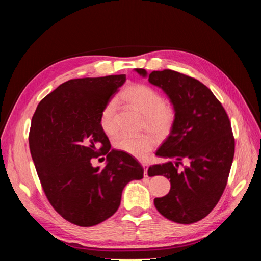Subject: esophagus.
Here are the masks:
<instances>
[{
	"label": "esophagus",
	"instance_id": "obj_1",
	"mask_svg": "<svg viewBox=\"0 0 261 261\" xmlns=\"http://www.w3.org/2000/svg\"><path fill=\"white\" fill-rule=\"evenodd\" d=\"M141 165L145 168V177H148V163L147 162H141Z\"/></svg>",
	"mask_w": 261,
	"mask_h": 261
}]
</instances>
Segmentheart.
Masks as SVG:
<instances>
[{"label":"heart","instance_id":"b5f03b06","mask_svg":"<svg viewBox=\"0 0 261 261\" xmlns=\"http://www.w3.org/2000/svg\"><path fill=\"white\" fill-rule=\"evenodd\" d=\"M118 100L144 115L143 129H148L158 137H167L174 128L177 110L172 102L165 101L153 87L143 83L130 84L118 94ZM99 122L102 130L108 136L116 135L118 132L117 105L114 100L109 101L102 109ZM156 144L158 140L152 134L140 136L121 135L114 139L113 147L137 159H145Z\"/></svg>","mask_w":261,"mask_h":261}]
</instances>
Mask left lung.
Here are the masks:
<instances>
[{"mask_svg":"<svg viewBox=\"0 0 261 261\" xmlns=\"http://www.w3.org/2000/svg\"><path fill=\"white\" fill-rule=\"evenodd\" d=\"M136 72L147 75L144 68ZM148 81L162 88L177 110L174 128L155 152L176 162L148 169L149 176L171 181L169 194L154 198V206L173 222L195 223L209 215L225 189L235 150L230 118L208 87L191 76L163 69L150 73ZM183 160L189 164L179 171Z\"/></svg>","mask_w":261,"mask_h":261,"instance_id":"8db88e82","label":"left lung"}]
</instances>
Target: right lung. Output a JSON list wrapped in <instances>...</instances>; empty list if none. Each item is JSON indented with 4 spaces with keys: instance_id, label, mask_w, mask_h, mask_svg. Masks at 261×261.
Here are the masks:
<instances>
[{
    "instance_id": "right-lung-1",
    "label": "right lung",
    "mask_w": 261,
    "mask_h": 261,
    "mask_svg": "<svg viewBox=\"0 0 261 261\" xmlns=\"http://www.w3.org/2000/svg\"><path fill=\"white\" fill-rule=\"evenodd\" d=\"M125 81L122 74L63 83L40 101L31 120L29 148L43 192L53 209L75 225L93 226L113 216L125 185L144 177L135 158L110 150L99 122ZM102 155L106 167L93 168L92 159Z\"/></svg>"
}]
</instances>
